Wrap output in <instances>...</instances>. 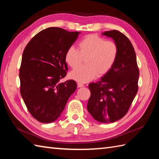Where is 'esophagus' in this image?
<instances>
[{"label": "esophagus", "mask_w": 159, "mask_h": 159, "mask_svg": "<svg viewBox=\"0 0 159 159\" xmlns=\"http://www.w3.org/2000/svg\"><path fill=\"white\" fill-rule=\"evenodd\" d=\"M77 85H78V87H83L84 86L83 84L81 83H77Z\"/></svg>", "instance_id": "esophagus-1"}]
</instances>
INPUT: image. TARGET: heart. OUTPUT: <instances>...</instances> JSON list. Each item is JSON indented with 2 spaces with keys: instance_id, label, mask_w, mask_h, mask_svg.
Wrapping results in <instances>:
<instances>
[{
  "instance_id": "b5f03b06",
  "label": "heart",
  "mask_w": 159,
  "mask_h": 159,
  "mask_svg": "<svg viewBox=\"0 0 159 159\" xmlns=\"http://www.w3.org/2000/svg\"><path fill=\"white\" fill-rule=\"evenodd\" d=\"M79 51L71 46L65 53L66 62L74 69L86 61V65L74 70L70 74L71 79L86 83L95 76L105 75L112 68L118 55L117 44L112 41H105L96 35L86 36L79 43Z\"/></svg>"
}]
</instances>
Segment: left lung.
Wrapping results in <instances>:
<instances>
[{
	"mask_svg": "<svg viewBox=\"0 0 159 159\" xmlns=\"http://www.w3.org/2000/svg\"><path fill=\"white\" fill-rule=\"evenodd\" d=\"M102 35L114 40L118 55L109 72L89 85L87 110L96 121L111 123L127 113L137 93L139 71L134 48L126 35L116 30Z\"/></svg>",
	"mask_w": 159,
	"mask_h": 159,
	"instance_id": "obj_1",
	"label": "left lung"
}]
</instances>
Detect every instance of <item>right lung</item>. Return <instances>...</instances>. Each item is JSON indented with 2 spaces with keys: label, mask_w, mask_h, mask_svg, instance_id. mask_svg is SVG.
<instances>
[{
  "label": "right lung",
  "mask_w": 159,
  "mask_h": 159,
  "mask_svg": "<svg viewBox=\"0 0 159 159\" xmlns=\"http://www.w3.org/2000/svg\"><path fill=\"white\" fill-rule=\"evenodd\" d=\"M80 32L58 27L42 30L31 39L22 54L20 68V93L31 116L42 123L58 119L76 83L66 76V50L76 41Z\"/></svg>",
  "instance_id": "obj_1"
}]
</instances>
